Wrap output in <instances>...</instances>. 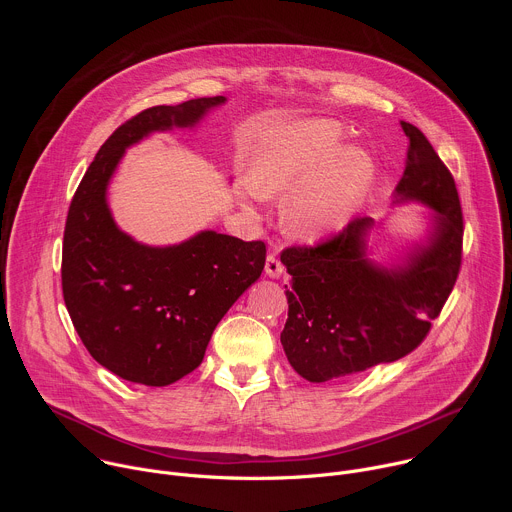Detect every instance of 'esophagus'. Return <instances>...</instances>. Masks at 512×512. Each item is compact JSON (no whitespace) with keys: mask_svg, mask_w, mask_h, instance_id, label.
Masks as SVG:
<instances>
[{"mask_svg":"<svg viewBox=\"0 0 512 512\" xmlns=\"http://www.w3.org/2000/svg\"><path fill=\"white\" fill-rule=\"evenodd\" d=\"M265 273H267L269 277H273V279H277V277L283 275V265H281V261L277 259L275 253H269V255H267V259H265Z\"/></svg>","mask_w":512,"mask_h":512,"instance_id":"obj_1","label":"esophagus"}]
</instances>
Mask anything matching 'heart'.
<instances>
[{
	"label": "heart",
	"mask_w": 512,
	"mask_h": 512,
	"mask_svg": "<svg viewBox=\"0 0 512 512\" xmlns=\"http://www.w3.org/2000/svg\"><path fill=\"white\" fill-rule=\"evenodd\" d=\"M373 156L346 145L334 119H304L285 127L261 152L243 196L293 194L285 208L287 229L306 239L322 237L358 208L375 180Z\"/></svg>",
	"instance_id": "b5f03b06"
}]
</instances>
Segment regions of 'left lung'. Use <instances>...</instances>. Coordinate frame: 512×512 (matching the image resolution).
<instances>
[{"label":"left lung","instance_id":"left-lung-1","mask_svg":"<svg viewBox=\"0 0 512 512\" xmlns=\"http://www.w3.org/2000/svg\"><path fill=\"white\" fill-rule=\"evenodd\" d=\"M401 127L409 150L393 202L431 210L427 239L385 267L369 257L375 221L356 216L316 247L281 253L291 275L281 344L310 383L356 375L415 350L458 279L464 218L456 182L427 137L407 121Z\"/></svg>","mask_w":512,"mask_h":512}]
</instances>
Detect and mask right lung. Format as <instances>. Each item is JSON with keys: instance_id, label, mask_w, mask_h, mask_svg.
Wrapping results in <instances>:
<instances>
[{"instance_id": "obj_1", "label": "right lung", "mask_w": 512, "mask_h": 512, "mask_svg": "<svg viewBox=\"0 0 512 512\" xmlns=\"http://www.w3.org/2000/svg\"><path fill=\"white\" fill-rule=\"evenodd\" d=\"M225 97L158 105L101 145L72 196L62 243V294L91 356L113 375L166 387L204 358L216 324L255 283L265 243L214 231L170 247L137 243L113 221L107 188L125 150L154 131L194 127Z\"/></svg>"}]
</instances>
